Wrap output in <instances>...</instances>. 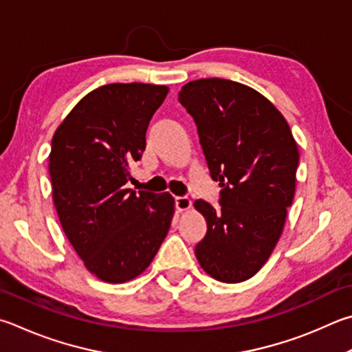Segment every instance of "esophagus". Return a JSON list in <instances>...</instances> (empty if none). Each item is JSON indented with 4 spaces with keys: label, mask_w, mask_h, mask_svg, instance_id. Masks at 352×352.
I'll list each match as a JSON object with an SVG mask.
<instances>
[{
    "label": "esophagus",
    "mask_w": 352,
    "mask_h": 352,
    "mask_svg": "<svg viewBox=\"0 0 352 352\" xmlns=\"http://www.w3.org/2000/svg\"><path fill=\"white\" fill-rule=\"evenodd\" d=\"M190 204H192V201H190V198L186 195L175 198V206L178 210H188L190 208Z\"/></svg>",
    "instance_id": "obj_1"
}]
</instances>
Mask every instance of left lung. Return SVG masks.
I'll list each match as a JSON object with an SVG mask.
<instances>
[{
  "label": "left lung",
  "instance_id": "1",
  "mask_svg": "<svg viewBox=\"0 0 352 352\" xmlns=\"http://www.w3.org/2000/svg\"><path fill=\"white\" fill-rule=\"evenodd\" d=\"M178 101L194 118L220 209L197 200L208 231L195 246L200 266L223 283L255 276L282 235L296 192L298 148L282 113L241 82L189 81Z\"/></svg>",
  "mask_w": 352,
  "mask_h": 352
}]
</instances>
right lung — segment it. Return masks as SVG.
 <instances>
[{"label":"right lung","instance_id":"add662e5","mask_svg":"<svg viewBox=\"0 0 352 352\" xmlns=\"http://www.w3.org/2000/svg\"><path fill=\"white\" fill-rule=\"evenodd\" d=\"M168 92L144 82L101 86L54 133L49 174L63 231L87 270L107 283L140 276L170 228L174 197L126 188Z\"/></svg>","mask_w":352,"mask_h":352}]
</instances>
